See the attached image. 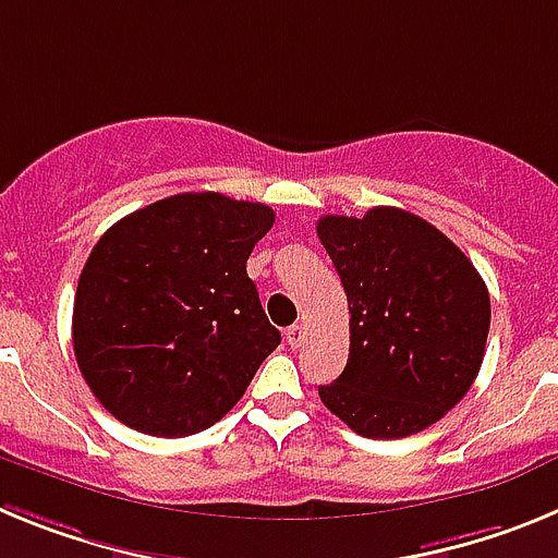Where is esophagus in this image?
<instances>
[{
  "label": "esophagus",
  "instance_id": "1",
  "mask_svg": "<svg viewBox=\"0 0 558 558\" xmlns=\"http://www.w3.org/2000/svg\"><path fill=\"white\" fill-rule=\"evenodd\" d=\"M284 340H288L290 349H299L304 343V327L302 324H293V327L284 329Z\"/></svg>",
  "mask_w": 558,
  "mask_h": 558
}]
</instances>
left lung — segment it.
Wrapping results in <instances>:
<instances>
[{"label":"left lung","instance_id":"left-lung-1","mask_svg":"<svg viewBox=\"0 0 558 558\" xmlns=\"http://www.w3.org/2000/svg\"><path fill=\"white\" fill-rule=\"evenodd\" d=\"M349 302V360L318 386L324 405L366 438L436 425L481 372L492 307L475 265L436 226L397 206L318 220Z\"/></svg>","mask_w":558,"mask_h":558}]
</instances>
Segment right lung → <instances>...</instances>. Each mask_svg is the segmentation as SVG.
Segmentation results:
<instances>
[{
    "label": "right lung",
    "instance_id": "right-lung-1",
    "mask_svg": "<svg viewBox=\"0 0 558 558\" xmlns=\"http://www.w3.org/2000/svg\"><path fill=\"white\" fill-rule=\"evenodd\" d=\"M274 209L181 192L117 220L88 254L72 343L111 416L147 436L201 433L240 402L279 347L245 274Z\"/></svg>",
    "mask_w": 558,
    "mask_h": 558
}]
</instances>
